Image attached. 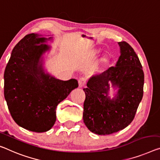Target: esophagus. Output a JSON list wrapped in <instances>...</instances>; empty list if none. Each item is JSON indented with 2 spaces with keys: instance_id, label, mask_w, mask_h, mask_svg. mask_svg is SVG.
<instances>
[{
  "instance_id": "1",
  "label": "esophagus",
  "mask_w": 160,
  "mask_h": 160,
  "mask_svg": "<svg viewBox=\"0 0 160 160\" xmlns=\"http://www.w3.org/2000/svg\"><path fill=\"white\" fill-rule=\"evenodd\" d=\"M78 87H79V88H82L84 87L86 84V79L83 78H81L78 79Z\"/></svg>"
}]
</instances>
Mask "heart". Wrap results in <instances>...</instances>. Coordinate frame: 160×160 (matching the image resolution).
I'll return each instance as SVG.
<instances>
[{"label":"heart","instance_id":"heart-1","mask_svg":"<svg viewBox=\"0 0 160 160\" xmlns=\"http://www.w3.org/2000/svg\"><path fill=\"white\" fill-rule=\"evenodd\" d=\"M98 53V51L97 50V51H94V54H96V53ZM108 61H109V58H108L107 56H104V57L102 58V62L104 63H107Z\"/></svg>","mask_w":160,"mask_h":160}]
</instances>
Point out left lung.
I'll use <instances>...</instances> for the list:
<instances>
[{
    "label": "left lung",
    "instance_id": "8db88e82",
    "mask_svg": "<svg viewBox=\"0 0 160 160\" xmlns=\"http://www.w3.org/2000/svg\"><path fill=\"white\" fill-rule=\"evenodd\" d=\"M120 56L115 66L88 78L83 88V122L93 133L111 134L134 119L143 97L144 76L138 56L125 41L118 43ZM117 91L111 99L110 88Z\"/></svg>",
    "mask_w": 160,
    "mask_h": 160
}]
</instances>
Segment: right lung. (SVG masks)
Here are the masks:
<instances>
[{"label": "right lung", "mask_w": 160, "mask_h": 160, "mask_svg": "<svg viewBox=\"0 0 160 160\" xmlns=\"http://www.w3.org/2000/svg\"><path fill=\"white\" fill-rule=\"evenodd\" d=\"M53 37L31 33L12 51L4 72V97L11 117L18 126L31 132H45L56 120V109L72 90L77 80L56 78L44 68V57Z\"/></svg>", "instance_id": "obj_1"}]
</instances>
